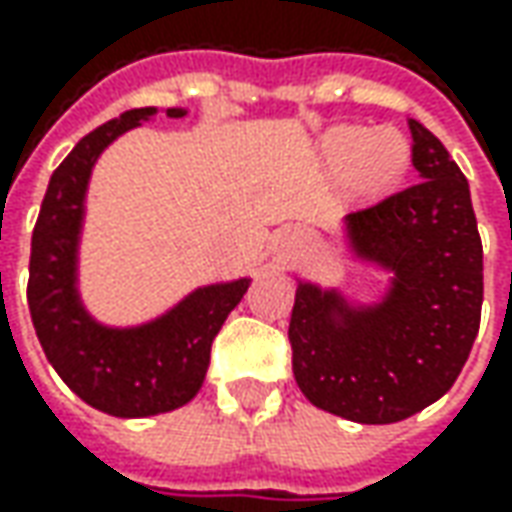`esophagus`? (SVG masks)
I'll return each mask as SVG.
<instances>
[{"label": "esophagus", "instance_id": "1", "mask_svg": "<svg viewBox=\"0 0 512 512\" xmlns=\"http://www.w3.org/2000/svg\"><path fill=\"white\" fill-rule=\"evenodd\" d=\"M276 247H279L282 259L302 256L307 247H310V233H307L305 227H296V225L282 227V230H279V236H276Z\"/></svg>", "mask_w": 512, "mask_h": 512}]
</instances>
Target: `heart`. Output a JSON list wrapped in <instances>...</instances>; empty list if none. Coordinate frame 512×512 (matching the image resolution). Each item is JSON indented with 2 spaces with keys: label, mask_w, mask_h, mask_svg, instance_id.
<instances>
[{
  "label": "heart",
  "mask_w": 512,
  "mask_h": 512,
  "mask_svg": "<svg viewBox=\"0 0 512 512\" xmlns=\"http://www.w3.org/2000/svg\"><path fill=\"white\" fill-rule=\"evenodd\" d=\"M322 162L333 176L350 179L359 193H382L404 176L410 165V142L393 128L342 125L325 133Z\"/></svg>",
  "instance_id": "1"
}]
</instances>
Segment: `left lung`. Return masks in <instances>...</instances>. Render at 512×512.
<instances>
[{
    "mask_svg": "<svg viewBox=\"0 0 512 512\" xmlns=\"http://www.w3.org/2000/svg\"><path fill=\"white\" fill-rule=\"evenodd\" d=\"M419 182L342 219L347 259L384 273L373 299L296 273L293 376L307 402L359 424H393L459 379L482 319V239L470 185L410 119Z\"/></svg>",
    "mask_w": 512,
    "mask_h": 512,
    "instance_id": "1",
    "label": "left lung"
}]
</instances>
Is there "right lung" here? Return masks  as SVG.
Segmentation results:
<instances>
[{"mask_svg":"<svg viewBox=\"0 0 512 512\" xmlns=\"http://www.w3.org/2000/svg\"><path fill=\"white\" fill-rule=\"evenodd\" d=\"M156 113L159 108L128 110L79 139L50 176L30 242L28 307L48 362L82 402L119 419L159 416L199 393L210 344L253 282L239 276L193 287L165 313L139 325L99 322L85 305L79 250L90 176L122 133L153 122ZM165 116L182 119L187 108H168Z\"/></svg>","mask_w":512,"mask_h":512,"instance_id":"obj_1","label":"right lung"}]
</instances>
